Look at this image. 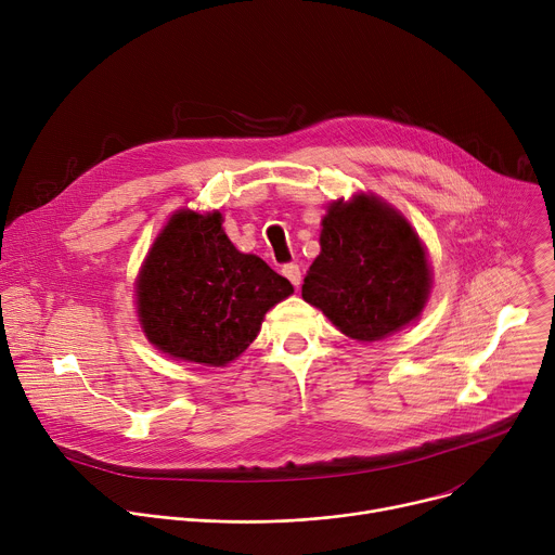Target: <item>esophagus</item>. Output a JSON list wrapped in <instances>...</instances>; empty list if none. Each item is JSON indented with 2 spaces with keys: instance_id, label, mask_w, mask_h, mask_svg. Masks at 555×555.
Segmentation results:
<instances>
[{
  "instance_id": "esophagus-1",
  "label": "esophagus",
  "mask_w": 555,
  "mask_h": 555,
  "mask_svg": "<svg viewBox=\"0 0 555 555\" xmlns=\"http://www.w3.org/2000/svg\"><path fill=\"white\" fill-rule=\"evenodd\" d=\"M282 275H284L293 286H299V284H301V269H299V264H295V262L284 264V267H282Z\"/></svg>"
}]
</instances>
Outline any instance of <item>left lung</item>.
Here are the masks:
<instances>
[{"mask_svg": "<svg viewBox=\"0 0 555 555\" xmlns=\"http://www.w3.org/2000/svg\"><path fill=\"white\" fill-rule=\"evenodd\" d=\"M320 244L301 297L344 335L377 341L418 318L429 267L416 233L395 209L363 194L333 203Z\"/></svg>", "mask_w": 555, "mask_h": 555, "instance_id": "left-lung-1", "label": "left lung"}]
</instances>
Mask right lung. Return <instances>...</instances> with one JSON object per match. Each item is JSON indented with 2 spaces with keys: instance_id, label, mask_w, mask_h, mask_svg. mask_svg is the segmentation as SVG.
<instances>
[{
  "instance_id": "obj_1",
  "label": "right lung",
  "mask_w": 555,
  "mask_h": 555,
  "mask_svg": "<svg viewBox=\"0 0 555 555\" xmlns=\"http://www.w3.org/2000/svg\"><path fill=\"white\" fill-rule=\"evenodd\" d=\"M293 286L258 256L240 254L222 216H171L139 275V318L163 352L207 365L242 354L264 313Z\"/></svg>"
}]
</instances>
